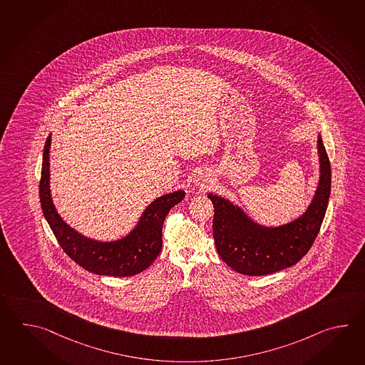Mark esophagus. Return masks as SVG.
<instances>
[{
	"label": "esophagus",
	"instance_id": "34e87169",
	"mask_svg": "<svg viewBox=\"0 0 365 365\" xmlns=\"http://www.w3.org/2000/svg\"><path fill=\"white\" fill-rule=\"evenodd\" d=\"M192 182H194L195 186L200 187V188H208L212 185V178H210V175L207 174V173L200 171V173L195 174Z\"/></svg>",
	"mask_w": 365,
	"mask_h": 365
}]
</instances>
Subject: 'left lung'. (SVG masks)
<instances>
[{
	"label": "left lung",
	"instance_id": "obj_1",
	"mask_svg": "<svg viewBox=\"0 0 365 365\" xmlns=\"http://www.w3.org/2000/svg\"><path fill=\"white\" fill-rule=\"evenodd\" d=\"M320 163L319 186L302 216L279 226L253 221L237 204L218 195L208 194L215 207L213 238L217 252L235 272L265 275L295 265L312 247L327 212L331 170L327 150L317 138Z\"/></svg>",
	"mask_w": 365,
	"mask_h": 365
}]
</instances>
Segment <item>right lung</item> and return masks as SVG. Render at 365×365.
I'll return each instance as SVG.
<instances>
[{"mask_svg":"<svg viewBox=\"0 0 365 365\" xmlns=\"http://www.w3.org/2000/svg\"><path fill=\"white\" fill-rule=\"evenodd\" d=\"M52 135L44 145L40 202L46 222L67 256L83 269L98 275L130 277L148 268L163 248V225L165 217L174 205L183 200V190L165 194L152 201L133 230L117 240L103 242L88 238L70 227L54 207L51 195L49 149Z\"/></svg>","mask_w":365,"mask_h":365,"instance_id":"add662e5","label":"right lung"}]
</instances>
